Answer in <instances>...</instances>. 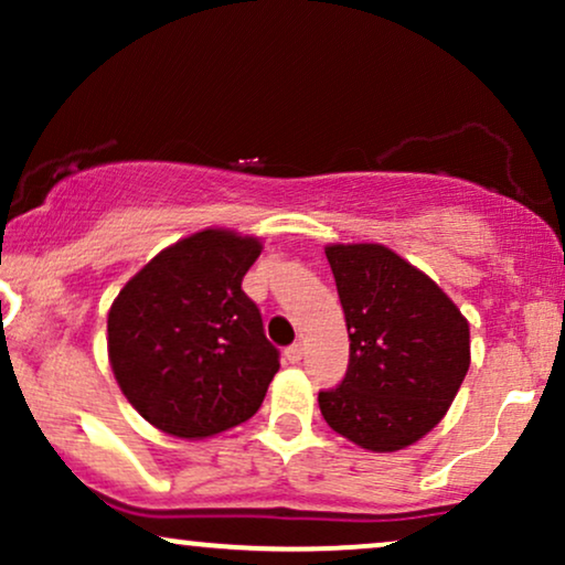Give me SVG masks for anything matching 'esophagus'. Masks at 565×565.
Segmentation results:
<instances>
[{
	"label": "esophagus",
	"instance_id": "34e87169",
	"mask_svg": "<svg viewBox=\"0 0 565 565\" xmlns=\"http://www.w3.org/2000/svg\"><path fill=\"white\" fill-rule=\"evenodd\" d=\"M284 359H287L289 364H300V361H302V345H300V342H295V345H289L287 350H284Z\"/></svg>",
	"mask_w": 565,
	"mask_h": 565
}]
</instances>
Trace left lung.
<instances>
[{
    "label": "left lung",
    "mask_w": 565,
    "mask_h": 565,
    "mask_svg": "<svg viewBox=\"0 0 565 565\" xmlns=\"http://www.w3.org/2000/svg\"><path fill=\"white\" fill-rule=\"evenodd\" d=\"M350 364L319 393L327 425L366 451L417 444L449 412L470 369V323L417 265L382 244H329Z\"/></svg>",
    "instance_id": "1"
}]
</instances>
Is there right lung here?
<instances>
[{"mask_svg": "<svg viewBox=\"0 0 565 565\" xmlns=\"http://www.w3.org/2000/svg\"><path fill=\"white\" fill-rule=\"evenodd\" d=\"M257 236L204 228L161 249L108 310V361L146 423L185 440L246 423L278 372L242 281Z\"/></svg>", "mask_w": 565, "mask_h": 565, "instance_id": "1", "label": "right lung"}]
</instances>
